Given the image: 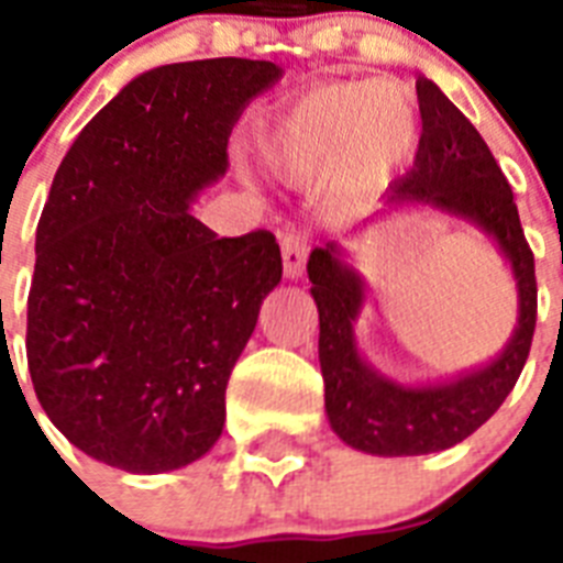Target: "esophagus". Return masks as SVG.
I'll return each mask as SVG.
<instances>
[{"label": "esophagus", "mask_w": 563, "mask_h": 563, "mask_svg": "<svg viewBox=\"0 0 563 563\" xmlns=\"http://www.w3.org/2000/svg\"><path fill=\"white\" fill-rule=\"evenodd\" d=\"M280 251H283V268H286V277H300L303 268H307L309 256V233L307 230H286L280 236Z\"/></svg>", "instance_id": "34e87169"}]
</instances>
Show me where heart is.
<instances>
[{"label": "heart", "instance_id": "heart-1", "mask_svg": "<svg viewBox=\"0 0 563 563\" xmlns=\"http://www.w3.org/2000/svg\"><path fill=\"white\" fill-rule=\"evenodd\" d=\"M418 104L397 81H327L291 99L265 131L283 172L307 175L339 161L356 187L388 178L418 143Z\"/></svg>", "mask_w": 563, "mask_h": 563}]
</instances>
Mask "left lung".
Returning <instances> with one entry per match:
<instances>
[{
    "label": "left lung",
    "instance_id": "8db88e82",
    "mask_svg": "<svg viewBox=\"0 0 563 563\" xmlns=\"http://www.w3.org/2000/svg\"><path fill=\"white\" fill-rule=\"evenodd\" d=\"M420 134L415 166L394 180L388 203H429L476 221L511 263L520 318L506 351L485 368L441 385H397L362 362L353 339L365 289L335 245L316 247L307 272L318 303V360L324 402L342 441L374 455L438 453L473 435L503 406L532 351L538 321L534 254L520 228L515 192L471 119L429 78L418 81Z\"/></svg>",
    "mask_w": 563,
    "mask_h": 563
}]
</instances>
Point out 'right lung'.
Returning a JSON list of instances; mask_svg holds the SVG:
<instances>
[{
  "label": "right lung",
  "instance_id": "1",
  "mask_svg": "<svg viewBox=\"0 0 563 563\" xmlns=\"http://www.w3.org/2000/svg\"><path fill=\"white\" fill-rule=\"evenodd\" d=\"M280 69L157 66L84 125L37 221L25 353L40 406L92 459L163 473L201 459L280 283L272 230L219 239L189 212L228 169V136Z\"/></svg>",
  "mask_w": 563,
  "mask_h": 563
}]
</instances>
